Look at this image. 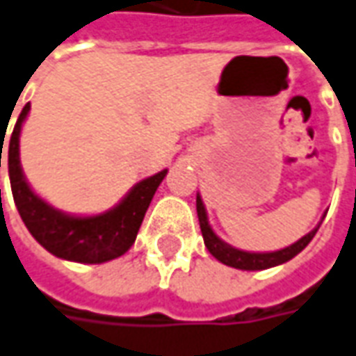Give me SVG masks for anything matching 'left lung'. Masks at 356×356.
<instances>
[{
    "mask_svg": "<svg viewBox=\"0 0 356 356\" xmlns=\"http://www.w3.org/2000/svg\"><path fill=\"white\" fill-rule=\"evenodd\" d=\"M197 214L207 249H209L210 253H212L220 263H224V265H228V267H234V269L241 270H263L286 263V261H290L292 257H296L300 251L310 243L312 238L316 236V232L320 228V224H318L316 228L312 229L310 234H306V236L300 238L296 243H292L289 248L280 249V251H273V253H249V251H241V249H236L232 248V245H228V243H224V241L212 232V228H210L209 224V218H207V210H204V204H202L200 197H197Z\"/></svg>",
    "mask_w": 356,
    "mask_h": 356,
    "instance_id": "1",
    "label": "left lung"
}]
</instances>
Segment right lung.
Returning a JSON list of instances; mask_svg holds the SVG:
<instances>
[{
  "label": "right lung",
  "instance_id": "obj_1",
  "mask_svg": "<svg viewBox=\"0 0 356 356\" xmlns=\"http://www.w3.org/2000/svg\"><path fill=\"white\" fill-rule=\"evenodd\" d=\"M31 111L26 103L9 138L7 168L15 207L33 238L52 255L76 263H105L124 255L132 248L152 198L168 169L140 181L113 210L97 216H70L46 204L31 191L19 161V134ZM6 138L1 134V142ZM0 146V168H1Z\"/></svg>",
  "mask_w": 356,
  "mask_h": 356
}]
</instances>
